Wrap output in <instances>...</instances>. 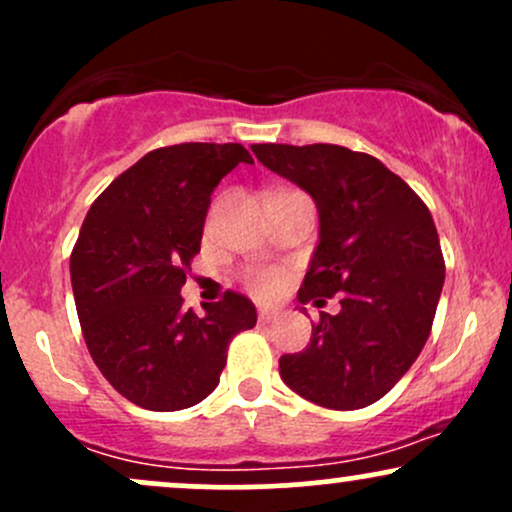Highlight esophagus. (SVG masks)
I'll use <instances>...</instances> for the list:
<instances>
[{
    "label": "esophagus",
    "mask_w": 512,
    "mask_h": 512,
    "mask_svg": "<svg viewBox=\"0 0 512 512\" xmlns=\"http://www.w3.org/2000/svg\"><path fill=\"white\" fill-rule=\"evenodd\" d=\"M257 317H260V322H272L279 317V310L276 308H269V305H262L260 310H257Z\"/></svg>",
    "instance_id": "1"
}]
</instances>
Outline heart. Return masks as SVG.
<instances>
[{"label":"heart","instance_id":"heart-1","mask_svg":"<svg viewBox=\"0 0 512 512\" xmlns=\"http://www.w3.org/2000/svg\"><path fill=\"white\" fill-rule=\"evenodd\" d=\"M252 286H255L257 291H267L274 286V276L272 274H257L255 279H252Z\"/></svg>","mask_w":512,"mask_h":512}]
</instances>
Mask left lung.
Listing matches in <instances>:
<instances>
[{
  "label": "left lung",
  "mask_w": 512,
  "mask_h": 512,
  "mask_svg": "<svg viewBox=\"0 0 512 512\" xmlns=\"http://www.w3.org/2000/svg\"><path fill=\"white\" fill-rule=\"evenodd\" d=\"M252 151L308 192L320 216L298 301L342 293V310L320 315L308 346L279 358L281 380L320 407H368L399 383L431 334L445 281L431 211L383 161L346 146Z\"/></svg>",
  "instance_id": "1"
}]
</instances>
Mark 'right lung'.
Segmentation results:
<instances>
[{
  "label": "right lung",
  "mask_w": 512,
  "mask_h": 512,
  "mask_svg": "<svg viewBox=\"0 0 512 512\" xmlns=\"http://www.w3.org/2000/svg\"><path fill=\"white\" fill-rule=\"evenodd\" d=\"M238 163L240 144H175L149 151L88 209L69 272L88 354L110 385L151 411H178L216 390L226 351L257 310L240 293L182 305L202 248L211 192Z\"/></svg>",
  "instance_id": "obj_1"
}]
</instances>
